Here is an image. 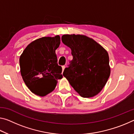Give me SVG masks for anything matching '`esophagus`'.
<instances>
[{"instance_id":"obj_1","label":"esophagus","mask_w":134,"mask_h":134,"mask_svg":"<svg viewBox=\"0 0 134 134\" xmlns=\"http://www.w3.org/2000/svg\"><path fill=\"white\" fill-rule=\"evenodd\" d=\"M65 65H63L62 66V69H63V71H64V70L65 69Z\"/></svg>"}]
</instances>
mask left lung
I'll list each match as a JSON object with an SVG mask.
<instances>
[{"instance_id": "1", "label": "left lung", "mask_w": 134, "mask_h": 134, "mask_svg": "<svg viewBox=\"0 0 134 134\" xmlns=\"http://www.w3.org/2000/svg\"><path fill=\"white\" fill-rule=\"evenodd\" d=\"M61 40L71 49L73 55L63 76L82 97H94L104 88L110 75L107 52L85 36L64 35Z\"/></svg>"}]
</instances>
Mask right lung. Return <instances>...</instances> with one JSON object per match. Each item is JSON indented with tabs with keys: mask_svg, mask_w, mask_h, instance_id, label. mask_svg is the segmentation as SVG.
<instances>
[{
	"mask_svg": "<svg viewBox=\"0 0 134 134\" xmlns=\"http://www.w3.org/2000/svg\"><path fill=\"white\" fill-rule=\"evenodd\" d=\"M60 44L59 36L39 38L25 48L20 58L21 74L31 92L43 97L51 92L57 80L63 77L55 50Z\"/></svg>",
	"mask_w": 134,
	"mask_h": 134,
	"instance_id": "obj_1",
	"label": "right lung"
}]
</instances>
